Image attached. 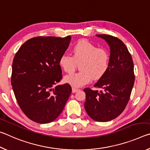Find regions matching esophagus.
<instances>
[{
	"label": "esophagus",
	"instance_id": "34e87169",
	"mask_svg": "<svg viewBox=\"0 0 150 150\" xmlns=\"http://www.w3.org/2000/svg\"><path fill=\"white\" fill-rule=\"evenodd\" d=\"M79 91V89H78V88H72V92L73 93H76V92H77V91Z\"/></svg>",
	"mask_w": 150,
	"mask_h": 150
}]
</instances>
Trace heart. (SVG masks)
Listing matches in <instances>:
<instances>
[{"label": "heart", "instance_id": "obj_1", "mask_svg": "<svg viewBox=\"0 0 150 150\" xmlns=\"http://www.w3.org/2000/svg\"><path fill=\"white\" fill-rule=\"evenodd\" d=\"M72 56L63 54L59 57V65L67 73H73L77 65L81 71L74 74L66 75L64 81L74 88L87 85L91 81L102 79L107 73L110 65V54L103 47L83 40L71 48Z\"/></svg>", "mask_w": 150, "mask_h": 150}]
</instances>
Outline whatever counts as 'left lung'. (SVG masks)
Returning a JSON list of instances; mask_svg holds the SVG:
<instances>
[{"mask_svg":"<svg viewBox=\"0 0 150 150\" xmlns=\"http://www.w3.org/2000/svg\"><path fill=\"white\" fill-rule=\"evenodd\" d=\"M96 36L105 39L110 47V65L105 75L95 85L103 91L84 88V106L93 120L108 122L122 112L130 99L135 81L134 63L128 48L118 38L108 34Z\"/></svg>","mask_w":150,"mask_h":150,"instance_id":"1","label":"left lung"}]
</instances>
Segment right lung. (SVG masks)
<instances>
[{"instance_id": "add662e5", "label": "right lung", "mask_w": 150, "mask_h": 150, "mask_svg": "<svg viewBox=\"0 0 150 150\" xmlns=\"http://www.w3.org/2000/svg\"><path fill=\"white\" fill-rule=\"evenodd\" d=\"M71 37L38 36L24 42L12 62L11 84L20 108L35 122L47 124L62 113L70 85L54 86L63 77L59 65Z\"/></svg>"}]
</instances>
